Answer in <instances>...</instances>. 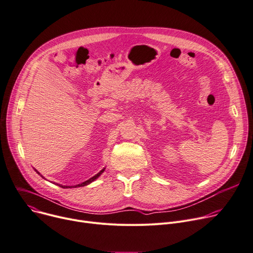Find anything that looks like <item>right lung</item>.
<instances>
[{
  "mask_svg": "<svg viewBox=\"0 0 253 253\" xmlns=\"http://www.w3.org/2000/svg\"><path fill=\"white\" fill-rule=\"evenodd\" d=\"M104 171V169L103 170H101L99 173H97L96 175H94L93 177H90L89 179H87V180H85V181H84L83 183H80V185H77V186H75V188H78V187H84V186H86V185H88V183H90L91 181H93V180H95L96 178H98L99 176H100V174L102 173ZM59 187H61V188H73V187H64V186H61V185H59Z\"/></svg>",
  "mask_w": 253,
  "mask_h": 253,
  "instance_id": "right-lung-1",
  "label": "right lung"
}]
</instances>
